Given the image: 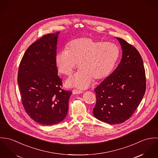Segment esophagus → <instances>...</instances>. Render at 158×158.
<instances>
[{"label":"esophagus","instance_id":"1","mask_svg":"<svg viewBox=\"0 0 158 158\" xmlns=\"http://www.w3.org/2000/svg\"><path fill=\"white\" fill-rule=\"evenodd\" d=\"M83 91L82 90H77V89H73L72 90V93L73 94H79L82 93Z\"/></svg>","mask_w":158,"mask_h":158}]
</instances>
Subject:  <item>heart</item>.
Returning a JSON list of instances; mask_svg holds the SVG:
<instances>
[{
    "mask_svg": "<svg viewBox=\"0 0 158 158\" xmlns=\"http://www.w3.org/2000/svg\"><path fill=\"white\" fill-rule=\"evenodd\" d=\"M120 55V49L111 42H102L92 37L83 36L69 41L65 50L59 52L55 58L57 71L70 76L76 68L78 72L66 82L68 86L87 88L93 80L100 81L113 72Z\"/></svg>",
    "mask_w": 158,
    "mask_h": 158,
    "instance_id": "b5f03b06",
    "label": "heart"
}]
</instances>
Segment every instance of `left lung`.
Here are the masks:
<instances>
[{
    "label": "left lung",
    "instance_id": "obj_1",
    "mask_svg": "<svg viewBox=\"0 0 158 158\" xmlns=\"http://www.w3.org/2000/svg\"><path fill=\"white\" fill-rule=\"evenodd\" d=\"M122 49L117 68L94 91L96 104L93 114L99 120L118 124L128 120L139 105L146 89L142 58L134 46L117 38Z\"/></svg>",
    "mask_w": 158,
    "mask_h": 158
}]
</instances>
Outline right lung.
Returning <instances> with one entry per match:
<instances>
[{"instance_id": "1", "label": "right lung", "mask_w": 158, "mask_h": 158, "mask_svg": "<svg viewBox=\"0 0 158 158\" xmlns=\"http://www.w3.org/2000/svg\"><path fill=\"white\" fill-rule=\"evenodd\" d=\"M59 31L43 36L28 47L21 61L19 89L25 112L43 125H53L66 117L70 90L63 82L55 64Z\"/></svg>"}]
</instances>
